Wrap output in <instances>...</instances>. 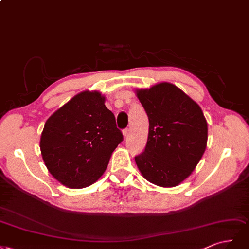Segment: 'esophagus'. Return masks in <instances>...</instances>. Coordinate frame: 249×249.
<instances>
[{"mask_svg":"<svg viewBox=\"0 0 249 249\" xmlns=\"http://www.w3.org/2000/svg\"><path fill=\"white\" fill-rule=\"evenodd\" d=\"M123 135H124V138L126 139L128 135H129V129H128V128H126V129H124L123 130Z\"/></svg>","mask_w":249,"mask_h":249,"instance_id":"obj_1","label":"esophagus"}]
</instances>
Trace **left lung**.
Instances as JSON below:
<instances>
[{
  "mask_svg": "<svg viewBox=\"0 0 249 249\" xmlns=\"http://www.w3.org/2000/svg\"><path fill=\"white\" fill-rule=\"evenodd\" d=\"M149 119L145 150L134 157L143 178L161 187L177 186L194 172L207 147L203 110L170 83L138 90Z\"/></svg>",
  "mask_w": 249,
  "mask_h": 249,
  "instance_id": "left-lung-1",
  "label": "left lung"
}]
</instances>
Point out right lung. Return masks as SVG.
Wrapping results in <instances>:
<instances>
[{"instance_id": "1", "label": "right lung", "mask_w": 249, "mask_h": 249, "mask_svg": "<svg viewBox=\"0 0 249 249\" xmlns=\"http://www.w3.org/2000/svg\"><path fill=\"white\" fill-rule=\"evenodd\" d=\"M104 101L99 92H82L45 122L40 139L43 161L54 179L69 188H84L97 181L123 141Z\"/></svg>"}]
</instances>
